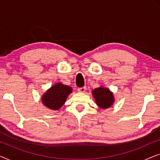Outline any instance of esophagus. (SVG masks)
<instances>
[{
    "instance_id": "obj_1",
    "label": "esophagus",
    "mask_w": 160,
    "mask_h": 160,
    "mask_svg": "<svg viewBox=\"0 0 160 160\" xmlns=\"http://www.w3.org/2000/svg\"><path fill=\"white\" fill-rule=\"evenodd\" d=\"M86 90H87L86 87H81V88L78 89V92H82V93L85 92V91Z\"/></svg>"
}]
</instances>
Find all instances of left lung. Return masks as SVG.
<instances>
[{
	"label": "left lung",
	"instance_id": "left-lung-1",
	"mask_svg": "<svg viewBox=\"0 0 160 160\" xmlns=\"http://www.w3.org/2000/svg\"><path fill=\"white\" fill-rule=\"evenodd\" d=\"M92 95L96 103L101 108H108L112 106L114 102L113 93L109 90V89L105 88L103 87L94 89Z\"/></svg>",
	"mask_w": 160,
	"mask_h": 160
}]
</instances>
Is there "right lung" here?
I'll use <instances>...</instances> for the list:
<instances>
[{"mask_svg": "<svg viewBox=\"0 0 160 160\" xmlns=\"http://www.w3.org/2000/svg\"><path fill=\"white\" fill-rule=\"evenodd\" d=\"M72 88L62 83H57L42 95L43 104L52 110H59L63 106Z\"/></svg>", "mask_w": 160, "mask_h": 160, "instance_id": "right-lung-1", "label": "right lung"}]
</instances>
